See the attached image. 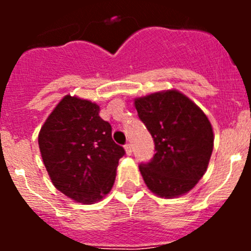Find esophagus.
Listing matches in <instances>:
<instances>
[{"mask_svg":"<svg viewBox=\"0 0 251 251\" xmlns=\"http://www.w3.org/2000/svg\"><path fill=\"white\" fill-rule=\"evenodd\" d=\"M124 150H126V153H127V154H132L133 150H132V145H130V143H127V145L124 146Z\"/></svg>","mask_w":251,"mask_h":251,"instance_id":"esophagus-1","label":"esophagus"}]
</instances>
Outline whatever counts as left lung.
Returning <instances> with one entry per match:
<instances>
[{"label":"left lung","mask_w":251,"mask_h":251,"mask_svg":"<svg viewBox=\"0 0 251 251\" xmlns=\"http://www.w3.org/2000/svg\"><path fill=\"white\" fill-rule=\"evenodd\" d=\"M134 104L156 151L150 162L139 165L146 185L166 199L192 190L207 170L214 147L207 117L176 90L154 93Z\"/></svg>","instance_id":"1"}]
</instances>
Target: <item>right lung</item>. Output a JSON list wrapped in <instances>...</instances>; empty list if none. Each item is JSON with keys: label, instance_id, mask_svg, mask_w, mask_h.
<instances>
[{"label": "right lung", "instance_id": "add662e5", "mask_svg": "<svg viewBox=\"0 0 251 251\" xmlns=\"http://www.w3.org/2000/svg\"><path fill=\"white\" fill-rule=\"evenodd\" d=\"M39 147L55 187L76 202L93 203L112 190L118 162L126 154L112 138V126L99 106L66 95L49 115Z\"/></svg>", "mask_w": 251, "mask_h": 251}]
</instances>
